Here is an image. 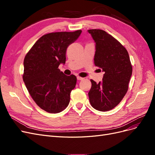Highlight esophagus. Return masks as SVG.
<instances>
[{
	"instance_id": "34e87169",
	"label": "esophagus",
	"mask_w": 155,
	"mask_h": 155,
	"mask_svg": "<svg viewBox=\"0 0 155 155\" xmlns=\"http://www.w3.org/2000/svg\"><path fill=\"white\" fill-rule=\"evenodd\" d=\"M83 78H81V77H79V76H77V79L78 80H82Z\"/></svg>"
}]
</instances>
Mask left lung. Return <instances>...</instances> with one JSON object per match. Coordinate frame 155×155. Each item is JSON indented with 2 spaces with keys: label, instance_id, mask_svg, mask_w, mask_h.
<instances>
[{
  "label": "left lung",
  "instance_id": "8db88e82",
  "mask_svg": "<svg viewBox=\"0 0 155 155\" xmlns=\"http://www.w3.org/2000/svg\"><path fill=\"white\" fill-rule=\"evenodd\" d=\"M87 31L96 43L94 64L105 73L98 83L91 79L89 101L95 109L105 112L118 105L127 92L132 65L127 51L112 35L99 29Z\"/></svg>",
  "mask_w": 155,
  "mask_h": 155
}]
</instances>
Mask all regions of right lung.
I'll return each mask as SVG.
<instances>
[{
  "label": "right lung",
  "instance_id": "obj_1",
  "mask_svg": "<svg viewBox=\"0 0 155 155\" xmlns=\"http://www.w3.org/2000/svg\"><path fill=\"white\" fill-rule=\"evenodd\" d=\"M81 30L54 32L37 41L24 59L23 81L32 99L41 109L58 113L69 104L70 92L76 87L74 75L66 76L58 68L66 61V51Z\"/></svg>",
  "mask_w": 155,
  "mask_h": 155
}]
</instances>
